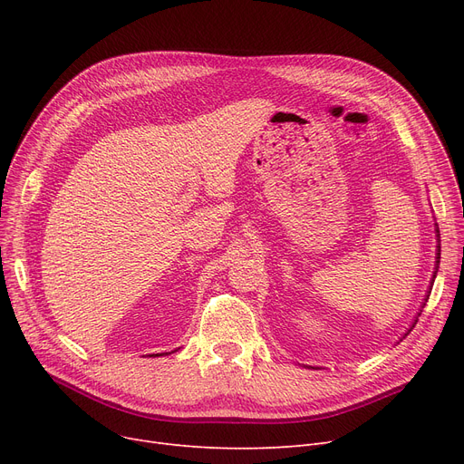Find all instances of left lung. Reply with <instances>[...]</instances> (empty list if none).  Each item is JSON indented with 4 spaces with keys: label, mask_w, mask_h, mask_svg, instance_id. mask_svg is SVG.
Instances as JSON below:
<instances>
[{
    "label": "left lung",
    "mask_w": 464,
    "mask_h": 464,
    "mask_svg": "<svg viewBox=\"0 0 464 464\" xmlns=\"http://www.w3.org/2000/svg\"><path fill=\"white\" fill-rule=\"evenodd\" d=\"M436 233H438V229H436ZM438 237H440V233H438ZM440 263V246H438V254H436V265ZM434 276H436V273H434Z\"/></svg>",
    "instance_id": "1"
}]
</instances>
